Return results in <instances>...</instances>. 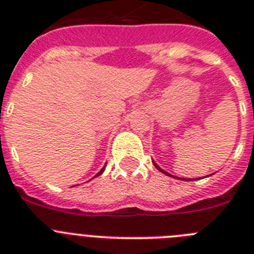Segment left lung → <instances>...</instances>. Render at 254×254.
I'll return each mask as SVG.
<instances>
[{"instance_id": "obj_1", "label": "left lung", "mask_w": 254, "mask_h": 254, "mask_svg": "<svg viewBox=\"0 0 254 254\" xmlns=\"http://www.w3.org/2000/svg\"><path fill=\"white\" fill-rule=\"evenodd\" d=\"M153 164H154V166H155V168H157V170H159V171H161L162 173H164V175L170 176V177H175V176H172V175H171V173H168V172H166V171H164V170H162L161 167H159L158 164L155 163L154 161H153ZM175 178H178V180H182V181H191V178H190V180H189V178H181V177H175ZM193 180H195V178H193Z\"/></svg>"}]
</instances>
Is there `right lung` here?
Instances as JSON below:
<instances>
[{
	"instance_id": "add662e5",
	"label": "right lung",
	"mask_w": 254,
	"mask_h": 254,
	"mask_svg": "<svg viewBox=\"0 0 254 254\" xmlns=\"http://www.w3.org/2000/svg\"><path fill=\"white\" fill-rule=\"evenodd\" d=\"M105 166H106V164H105ZM104 171H105V167H104V168H102V170H101V171H100V172H99V173H97V175H96V176H95V177H97V176L102 175V172H104Z\"/></svg>"
}]
</instances>
